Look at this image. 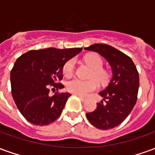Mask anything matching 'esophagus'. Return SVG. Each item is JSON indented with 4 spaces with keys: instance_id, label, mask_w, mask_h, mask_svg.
<instances>
[{
    "instance_id": "esophagus-1",
    "label": "esophagus",
    "mask_w": 155,
    "mask_h": 155,
    "mask_svg": "<svg viewBox=\"0 0 155 155\" xmlns=\"http://www.w3.org/2000/svg\"><path fill=\"white\" fill-rule=\"evenodd\" d=\"M77 96L79 98H80V99H81V100L82 101H86V99H85V98H84V97H82V96H81V95H77Z\"/></svg>"
}]
</instances>
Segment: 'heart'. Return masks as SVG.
Here are the masks:
<instances>
[{"instance_id": "b5f03b06", "label": "heart", "mask_w": 155, "mask_h": 155, "mask_svg": "<svg viewBox=\"0 0 155 155\" xmlns=\"http://www.w3.org/2000/svg\"><path fill=\"white\" fill-rule=\"evenodd\" d=\"M84 61L93 69V71L91 72V77L94 78L100 83H104L107 81L108 74L106 73V71H104L102 69L103 61L99 55L94 54H88L84 57ZM74 69V60H70L64 64V68H63V74L65 76H70L73 74ZM66 88L68 91L72 94L81 95V96H85L89 93L97 89V83L94 80L84 81V80L74 78L68 81L66 84Z\"/></svg>"}]
</instances>
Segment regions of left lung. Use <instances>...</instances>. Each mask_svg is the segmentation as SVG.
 I'll return each mask as SVG.
<instances>
[{"label": "left lung", "mask_w": 155, "mask_h": 155, "mask_svg": "<svg viewBox=\"0 0 155 155\" xmlns=\"http://www.w3.org/2000/svg\"><path fill=\"white\" fill-rule=\"evenodd\" d=\"M84 50L97 52L111 67L110 81L99 93L103 101L97 103L95 110L86 114L92 125L100 130H110L122 123L136 104L140 86L139 73L133 61L113 46L94 44Z\"/></svg>", "instance_id": "1"}]
</instances>
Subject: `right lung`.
<instances>
[{
    "mask_svg": "<svg viewBox=\"0 0 155 155\" xmlns=\"http://www.w3.org/2000/svg\"><path fill=\"white\" fill-rule=\"evenodd\" d=\"M82 48L30 51L16 60L11 71L13 100L25 120L35 125H47L60 117L68 92L49 94L50 88H64L57 81L63 77L64 64Z\"/></svg>",
    "mask_w": 155,
    "mask_h": 155,
    "instance_id": "add662e5",
    "label": "right lung"
}]
</instances>
